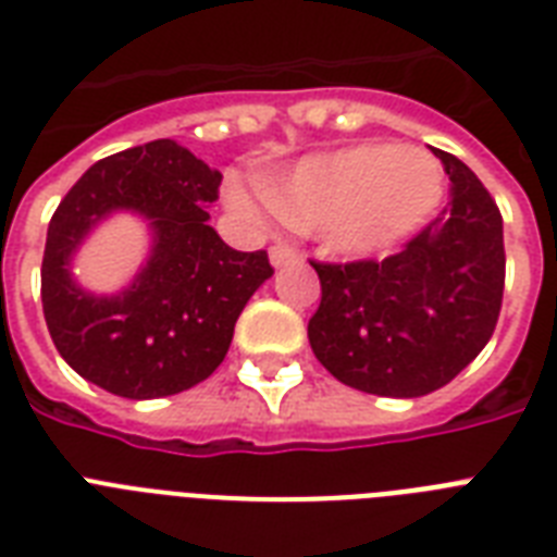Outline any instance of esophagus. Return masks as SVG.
<instances>
[{"label":"esophagus","mask_w":557,"mask_h":557,"mask_svg":"<svg viewBox=\"0 0 557 557\" xmlns=\"http://www.w3.org/2000/svg\"><path fill=\"white\" fill-rule=\"evenodd\" d=\"M269 257H271V265H274V269H280V265H288V262L300 260V253H297L295 248H292V245H286V243L271 245Z\"/></svg>","instance_id":"esophagus-1"}]
</instances>
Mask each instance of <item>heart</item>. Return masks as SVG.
<instances>
[{
    "mask_svg": "<svg viewBox=\"0 0 557 557\" xmlns=\"http://www.w3.org/2000/svg\"><path fill=\"white\" fill-rule=\"evenodd\" d=\"M442 190L445 176L431 152L393 144L309 156L265 182V199L283 222L321 234L352 260L405 243L436 210ZM227 199L245 213L257 210V196L239 182L227 187Z\"/></svg>",
    "mask_w": 557,
    "mask_h": 557,
    "instance_id": "heart-1",
    "label": "heart"
}]
</instances>
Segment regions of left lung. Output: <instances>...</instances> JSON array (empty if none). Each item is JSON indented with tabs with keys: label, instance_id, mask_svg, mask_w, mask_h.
I'll return each instance as SVG.
<instances>
[{
	"label": "left lung",
	"instance_id": "1",
	"mask_svg": "<svg viewBox=\"0 0 557 557\" xmlns=\"http://www.w3.org/2000/svg\"><path fill=\"white\" fill-rule=\"evenodd\" d=\"M450 201L384 260L312 262L321 306L314 358L347 387L416 398L445 387L488 344L503 306V216L492 193L445 150Z\"/></svg>",
	"mask_w": 557,
	"mask_h": 557
}]
</instances>
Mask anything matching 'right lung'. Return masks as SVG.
<instances>
[{
  "label": "right lung",
  "instance_id": "1",
  "mask_svg": "<svg viewBox=\"0 0 557 557\" xmlns=\"http://www.w3.org/2000/svg\"><path fill=\"white\" fill-rule=\"evenodd\" d=\"M222 173L159 138L91 164L57 205L42 253V312L77 375L124 398H161L225 361L248 297L274 274L265 251H234L208 225ZM112 209L151 219L153 253L117 296L81 289L71 257Z\"/></svg>",
  "mask_w": 557,
  "mask_h": 557
}]
</instances>
